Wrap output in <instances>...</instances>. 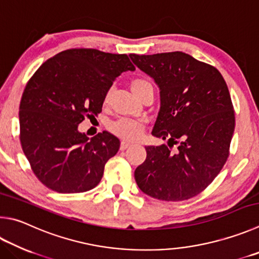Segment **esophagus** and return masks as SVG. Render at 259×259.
<instances>
[{
    "mask_svg": "<svg viewBox=\"0 0 259 259\" xmlns=\"http://www.w3.org/2000/svg\"><path fill=\"white\" fill-rule=\"evenodd\" d=\"M130 145H131V144H130L129 142H125V140H122L121 145H120V149H121V150H124V149L128 148Z\"/></svg>",
    "mask_w": 259,
    "mask_h": 259,
    "instance_id": "34e87169",
    "label": "esophagus"
}]
</instances>
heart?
I'll return each instance as SVG.
<instances>
[{
  "mask_svg": "<svg viewBox=\"0 0 259 259\" xmlns=\"http://www.w3.org/2000/svg\"><path fill=\"white\" fill-rule=\"evenodd\" d=\"M131 91L135 94L136 96L139 97L140 94H142L147 87H152L149 81L146 80V79H134L130 83ZM109 101V94H107L105 97V102ZM144 128V123L143 121L140 120H125V119H121L117 120L113 123H111L110 125V130L112 133L115 134L116 136H119L121 138L128 139V140H134L138 137L140 133L143 131Z\"/></svg>",
  "mask_w": 259,
  "mask_h": 259,
  "instance_id": "heart-1",
  "label": "heart"
}]
</instances>
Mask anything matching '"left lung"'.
Returning <instances> with one entry per match:
<instances>
[{
    "instance_id": "1",
    "label": "left lung",
    "mask_w": 259,
    "mask_h": 259,
    "mask_svg": "<svg viewBox=\"0 0 259 259\" xmlns=\"http://www.w3.org/2000/svg\"><path fill=\"white\" fill-rule=\"evenodd\" d=\"M129 56L159 88L152 135L167 139V146L146 147L136 182L153 198L189 199L210 185L229 157L236 120L227 82L218 69L183 52Z\"/></svg>"
}]
</instances>
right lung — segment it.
I'll list each match as a JSON object with an SVG mask.
<instances>
[{
    "instance_id": "obj_1",
    "label": "right lung",
    "mask_w": 259,
    "mask_h": 259,
    "mask_svg": "<svg viewBox=\"0 0 259 259\" xmlns=\"http://www.w3.org/2000/svg\"><path fill=\"white\" fill-rule=\"evenodd\" d=\"M125 71H135L128 55L72 49L49 59L26 84L20 142L32 172L50 189L76 194L100 183L120 140L107 131L89 139L78 125L84 115L101 113L112 83Z\"/></svg>"
}]
</instances>
